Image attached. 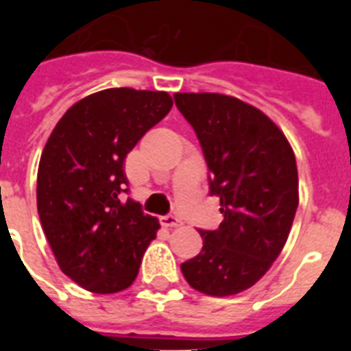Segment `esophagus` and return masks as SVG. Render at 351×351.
Instances as JSON below:
<instances>
[{
	"mask_svg": "<svg viewBox=\"0 0 351 351\" xmlns=\"http://www.w3.org/2000/svg\"><path fill=\"white\" fill-rule=\"evenodd\" d=\"M160 221L163 226H181L182 225L181 219H179L178 216H173V214H167V216H163Z\"/></svg>",
	"mask_w": 351,
	"mask_h": 351,
	"instance_id": "esophagus-1",
	"label": "esophagus"
}]
</instances>
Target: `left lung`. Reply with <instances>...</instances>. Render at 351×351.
Returning a JSON list of instances; mask_svg holds the SVG:
<instances>
[{
  "label": "left lung",
  "instance_id": "8db88e82",
  "mask_svg": "<svg viewBox=\"0 0 351 351\" xmlns=\"http://www.w3.org/2000/svg\"><path fill=\"white\" fill-rule=\"evenodd\" d=\"M179 112L195 130L209 195L223 221L198 228L202 251L181 263L186 281L214 297L253 287L283 250L299 206L295 156L281 130L258 108L218 93H176Z\"/></svg>",
  "mask_w": 351,
  "mask_h": 351
}]
</instances>
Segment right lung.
<instances>
[{"instance_id": "add662e5", "label": "right lung", "mask_w": 351, "mask_h": 351, "mask_svg": "<svg viewBox=\"0 0 351 351\" xmlns=\"http://www.w3.org/2000/svg\"><path fill=\"white\" fill-rule=\"evenodd\" d=\"M172 108L163 91L114 88L70 107L51 133L36 179L42 228L61 271L95 293L135 281L160 223L130 193L125 158Z\"/></svg>"}]
</instances>
